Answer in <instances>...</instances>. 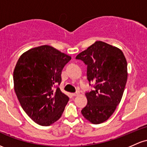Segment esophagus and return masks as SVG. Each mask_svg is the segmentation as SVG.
Masks as SVG:
<instances>
[{
    "label": "esophagus",
    "mask_w": 147,
    "mask_h": 147,
    "mask_svg": "<svg viewBox=\"0 0 147 147\" xmlns=\"http://www.w3.org/2000/svg\"><path fill=\"white\" fill-rule=\"evenodd\" d=\"M79 94H80V91H77L76 92H75V93H72V96H78V95Z\"/></svg>",
    "instance_id": "esophagus-1"
}]
</instances>
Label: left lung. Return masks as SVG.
I'll return each mask as SVG.
<instances>
[{
  "label": "left lung",
  "mask_w": 147,
  "mask_h": 147,
  "mask_svg": "<svg viewBox=\"0 0 147 147\" xmlns=\"http://www.w3.org/2000/svg\"><path fill=\"white\" fill-rule=\"evenodd\" d=\"M76 59L87 65V79L94 88L85 93L87 105L82 109V115L93 124L103 123L123 96L128 78L126 59L121 50L102 41L80 53Z\"/></svg>",
  "instance_id": "obj_1"
}]
</instances>
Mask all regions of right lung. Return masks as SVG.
Masks as SVG:
<instances>
[{
  "label": "right lung",
  "mask_w": 147,
  "mask_h": 147,
  "mask_svg": "<svg viewBox=\"0 0 147 147\" xmlns=\"http://www.w3.org/2000/svg\"><path fill=\"white\" fill-rule=\"evenodd\" d=\"M71 57L48 45L33 48L19 59L13 73L16 95L33 121L48 126L61 118L68 96L61 91V72Z\"/></svg>",
  "instance_id": "add662e5"
}]
</instances>
